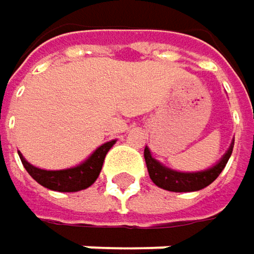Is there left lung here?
Masks as SVG:
<instances>
[{
  "instance_id": "obj_1",
  "label": "left lung",
  "mask_w": 254,
  "mask_h": 254,
  "mask_svg": "<svg viewBox=\"0 0 254 254\" xmlns=\"http://www.w3.org/2000/svg\"><path fill=\"white\" fill-rule=\"evenodd\" d=\"M232 148H234V143L231 145L225 157L214 167L205 172H198V173H181V172L166 169L164 166H161L157 160L151 157V152L148 148H145V161H146L149 178L157 187L172 190V192H192V190H199L208 187L211 182L217 179V176L222 173V170L225 169L232 154Z\"/></svg>"
}]
</instances>
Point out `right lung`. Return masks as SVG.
Segmentation results:
<instances>
[{
  "mask_svg": "<svg viewBox=\"0 0 254 254\" xmlns=\"http://www.w3.org/2000/svg\"><path fill=\"white\" fill-rule=\"evenodd\" d=\"M115 140L106 142L102 146H99L93 155L84 161L82 164L73 167V169H66V170H41L34 166H31L22 154H19L20 161L26 172L44 188H49L52 190H59V192H76V190H85L94 184V181L99 178V173L102 170L105 157L108 151L112 148Z\"/></svg>",
  "mask_w": 254,
  "mask_h": 254,
  "instance_id": "right-lung-1",
  "label": "right lung"
}]
</instances>
